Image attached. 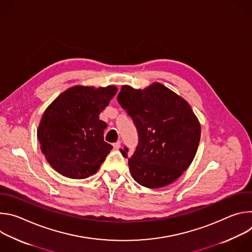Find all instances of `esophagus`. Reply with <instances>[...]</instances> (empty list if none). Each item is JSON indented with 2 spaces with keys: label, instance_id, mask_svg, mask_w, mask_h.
<instances>
[{
  "label": "esophagus",
  "instance_id": "34e87169",
  "mask_svg": "<svg viewBox=\"0 0 252 252\" xmlns=\"http://www.w3.org/2000/svg\"><path fill=\"white\" fill-rule=\"evenodd\" d=\"M121 145H122V142H121L120 140H118L117 142L113 143V147H114V149H115V150H119V149L121 148Z\"/></svg>",
  "mask_w": 252,
  "mask_h": 252
}]
</instances>
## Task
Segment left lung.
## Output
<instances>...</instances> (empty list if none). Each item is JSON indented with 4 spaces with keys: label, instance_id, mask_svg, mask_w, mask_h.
I'll use <instances>...</instances> for the list:
<instances>
[{
    "label": "left lung",
    "instance_id": "1",
    "mask_svg": "<svg viewBox=\"0 0 252 252\" xmlns=\"http://www.w3.org/2000/svg\"><path fill=\"white\" fill-rule=\"evenodd\" d=\"M118 101L131 118L138 135L135 152L120 150L128 158L134 181L158 189L170 185L193 160L200 139V125L190 105L159 83L134 90L123 86Z\"/></svg>",
    "mask_w": 252,
    "mask_h": 252
}]
</instances>
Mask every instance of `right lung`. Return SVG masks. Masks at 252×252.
Segmentation results:
<instances>
[{"instance_id":"1","label":"right lung","mask_w":252,"mask_h":252,"mask_svg":"<svg viewBox=\"0 0 252 252\" xmlns=\"http://www.w3.org/2000/svg\"><path fill=\"white\" fill-rule=\"evenodd\" d=\"M118 90L76 86L60 94L45 111L38 128L41 151L63 176L82 179L94 174L113 147L104 141L106 124L99 114Z\"/></svg>"}]
</instances>
